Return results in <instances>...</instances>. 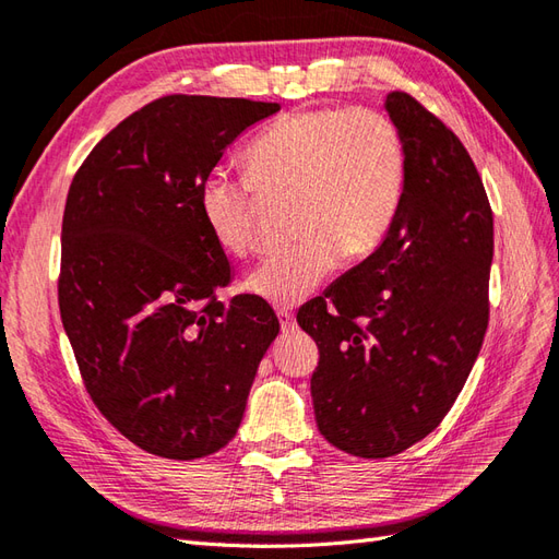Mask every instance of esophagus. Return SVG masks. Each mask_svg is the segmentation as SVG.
Segmentation results:
<instances>
[{
	"instance_id": "esophagus-1",
	"label": "esophagus",
	"mask_w": 559,
	"mask_h": 559,
	"mask_svg": "<svg viewBox=\"0 0 559 559\" xmlns=\"http://www.w3.org/2000/svg\"><path fill=\"white\" fill-rule=\"evenodd\" d=\"M277 318L282 322V332H289L294 328V313L292 311H277Z\"/></svg>"
}]
</instances>
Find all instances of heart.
Wrapping results in <instances>:
<instances>
[{
	"label": "heart",
	"instance_id": "heart-1",
	"mask_svg": "<svg viewBox=\"0 0 559 559\" xmlns=\"http://www.w3.org/2000/svg\"><path fill=\"white\" fill-rule=\"evenodd\" d=\"M253 183L213 169L198 210L222 251H258L260 193L292 198L296 241L243 280L277 308L306 299L342 255L364 258L388 237L406 183L402 133L376 107L308 109L267 123L243 153Z\"/></svg>",
	"mask_w": 559,
	"mask_h": 559
}]
</instances>
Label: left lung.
Returning <instances> with one entry per match:
<instances>
[{
    "instance_id": "8db88e82",
    "label": "left lung",
    "mask_w": 559,
    "mask_h": 559,
    "mask_svg": "<svg viewBox=\"0 0 559 559\" xmlns=\"http://www.w3.org/2000/svg\"><path fill=\"white\" fill-rule=\"evenodd\" d=\"M406 183L388 237L296 313L320 361L318 430L334 448L382 459L440 426L488 330L492 210L462 141L394 91Z\"/></svg>"
}]
</instances>
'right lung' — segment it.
Here are the masks:
<instances>
[{"label": "right lung", "instance_id": "1", "mask_svg": "<svg viewBox=\"0 0 559 559\" xmlns=\"http://www.w3.org/2000/svg\"><path fill=\"white\" fill-rule=\"evenodd\" d=\"M275 111L243 97H159L111 129L71 181L61 322L95 406L151 454L189 462L225 448L280 332L258 296L217 301L231 265L198 210L227 147Z\"/></svg>", "mask_w": 559, "mask_h": 559}]
</instances>
